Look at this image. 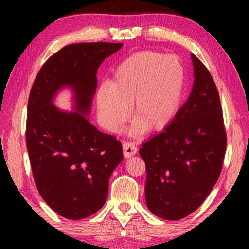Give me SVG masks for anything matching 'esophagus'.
I'll return each mask as SVG.
<instances>
[{"label":"esophagus","instance_id":"esophagus-1","mask_svg":"<svg viewBox=\"0 0 249 249\" xmlns=\"http://www.w3.org/2000/svg\"><path fill=\"white\" fill-rule=\"evenodd\" d=\"M122 149H124V154L125 158H131L132 155H135L137 153V147L131 142H124L122 144Z\"/></svg>","mask_w":249,"mask_h":249}]
</instances>
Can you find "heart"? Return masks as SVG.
<instances>
[{
  "mask_svg": "<svg viewBox=\"0 0 249 249\" xmlns=\"http://www.w3.org/2000/svg\"><path fill=\"white\" fill-rule=\"evenodd\" d=\"M185 86V69L178 57L142 51L127 57L111 84L96 91L98 119L107 130L118 132L130 115L132 135L161 130L178 111Z\"/></svg>",
  "mask_w": 249,
  "mask_h": 249,
  "instance_id": "1",
  "label": "heart"
}]
</instances>
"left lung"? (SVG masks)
I'll return each mask as SVG.
<instances>
[{"label": "left lung", "instance_id": "left-lung-1", "mask_svg": "<svg viewBox=\"0 0 249 249\" xmlns=\"http://www.w3.org/2000/svg\"><path fill=\"white\" fill-rule=\"evenodd\" d=\"M194 81L188 100L160 134L142 145L148 210L180 220L202 205L219 179L227 147L219 91L210 71L192 54Z\"/></svg>", "mask_w": 249, "mask_h": 249}]
</instances>
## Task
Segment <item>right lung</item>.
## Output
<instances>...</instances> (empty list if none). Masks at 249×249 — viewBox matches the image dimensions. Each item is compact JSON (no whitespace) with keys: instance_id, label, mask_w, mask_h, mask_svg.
Returning a JSON list of instances; mask_svg holds the SVG:
<instances>
[{"instance_id":"right-lung-1","label":"right lung","mask_w":249,"mask_h":249,"mask_svg":"<svg viewBox=\"0 0 249 249\" xmlns=\"http://www.w3.org/2000/svg\"><path fill=\"white\" fill-rule=\"evenodd\" d=\"M121 43H78L53 54L34 81L27 110L26 144L35 185L59 215L80 220L107 200L108 179L122 161L121 142L88 121L101 63ZM75 93L76 112L53 104L61 88Z\"/></svg>"}]
</instances>
